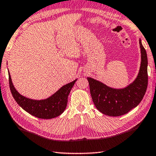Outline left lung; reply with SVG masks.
Masks as SVG:
<instances>
[{
	"label": "left lung",
	"mask_w": 156,
	"mask_h": 156,
	"mask_svg": "<svg viewBox=\"0 0 156 156\" xmlns=\"http://www.w3.org/2000/svg\"><path fill=\"white\" fill-rule=\"evenodd\" d=\"M141 53L140 67L133 83L122 89L107 86L92 78L87 77L91 96L99 112L109 116H120L136 107L146 93L148 84V60L146 50L139 40Z\"/></svg>",
	"instance_id": "left-lung-1"
}]
</instances>
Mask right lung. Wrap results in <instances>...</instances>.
<instances>
[{
  "label": "right lung",
  "instance_id": "1",
  "mask_svg": "<svg viewBox=\"0 0 156 156\" xmlns=\"http://www.w3.org/2000/svg\"><path fill=\"white\" fill-rule=\"evenodd\" d=\"M9 87L14 98L25 112L42 119H51L62 114L67 107L68 96L76 81L66 84L49 98L43 100H34L23 96L18 93L12 83L8 71Z\"/></svg>",
  "mask_w": 156,
  "mask_h": 156
}]
</instances>
